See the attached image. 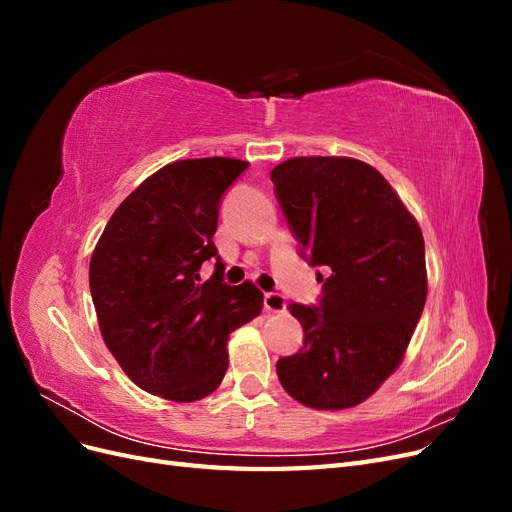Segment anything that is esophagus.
Returning <instances> with one entry per match:
<instances>
[{
  "label": "esophagus",
  "mask_w": 512,
  "mask_h": 512,
  "mask_svg": "<svg viewBox=\"0 0 512 512\" xmlns=\"http://www.w3.org/2000/svg\"><path fill=\"white\" fill-rule=\"evenodd\" d=\"M265 309L273 314H282V312H286V299L280 292H267L265 294Z\"/></svg>",
  "instance_id": "34e87169"
}]
</instances>
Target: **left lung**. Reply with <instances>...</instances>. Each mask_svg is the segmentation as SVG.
Returning <instances> with one entry per match:
<instances>
[{
  "instance_id": "obj_1",
  "label": "left lung",
  "mask_w": 512,
  "mask_h": 512,
  "mask_svg": "<svg viewBox=\"0 0 512 512\" xmlns=\"http://www.w3.org/2000/svg\"><path fill=\"white\" fill-rule=\"evenodd\" d=\"M299 252L324 267L316 307L290 303L303 348L277 378L316 410L359 406L404 359L427 299L425 241L374 166L354 158H290L271 170Z\"/></svg>"
}]
</instances>
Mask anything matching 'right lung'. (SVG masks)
I'll use <instances>...</instances> for the list:
<instances>
[{"label": "right lung", "instance_id": "1", "mask_svg": "<svg viewBox=\"0 0 512 512\" xmlns=\"http://www.w3.org/2000/svg\"><path fill=\"white\" fill-rule=\"evenodd\" d=\"M245 168L235 158L166 164L115 209L91 254L104 344L151 395L181 404L211 395L228 369V335L260 314L252 282L228 286L218 269L200 282L198 273L220 260V200Z\"/></svg>", "mask_w": 512, "mask_h": 512}]
</instances>
